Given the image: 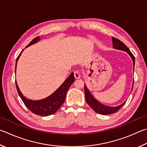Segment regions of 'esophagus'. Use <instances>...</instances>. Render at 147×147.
<instances>
[{"instance_id": "1", "label": "esophagus", "mask_w": 147, "mask_h": 147, "mask_svg": "<svg viewBox=\"0 0 147 147\" xmlns=\"http://www.w3.org/2000/svg\"><path fill=\"white\" fill-rule=\"evenodd\" d=\"M74 77H75L76 79H79V78H81L80 72H79L78 71H74Z\"/></svg>"}]
</instances>
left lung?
Returning <instances> with one entry per match:
<instances>
[{
	"instance_id": "left-lung-1",
	"label": "left lung",
	"mask_w": 147,
	"mask_h": 147,
	"mask_svg": "<svg viewBox=\"0 0 147 147\" xmlns=\"http://www.w3.org/2000/svg\"><path fill=\"white\" fill-rule=\"evenodd\" d=\"M112 43H113V47L114 48L118 49V50L127 51V52L129 54L130 56L131 57V58L132 59L133 63H134V67L135 57L133 54L132 53V52L130 51V50L128 48L127 46H126L125 44L122 42V41L117 39L116 38L112 37ZM84 94H85V98H86V102L88 104L89 106L94 110L95 112H96L99 114L107 115V114H113V113H115L116 112H117L118 110H119L126 102H125L124 103H123L122 105L115 107H110L105 106V105L101 104L100 102L97 101V100L94 99V97L92 96L90 92H89L88 88H86V86L85 84H84Z\"/></svg>"
}]
</instances>
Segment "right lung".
Returning <instances> with one entry per match:
<instances>
[{"label": "right lung", "mask_w": 147, "mask_h": 147, "mask_svg": "<svg viewBox=\"0 0 147 147\" xmlns=\"http://www.w3.org/2000/svg\"><path fill=\"white\" fill-rule=\"evenodd\" d=\"M39 38H40L38 36L33 38L28 44V45L26 46V47L32 45V44L37 42V40H39ZM22 51L20 53L17 58L16 64H15V70H16L17 61ZM74 81H75V78H74V73L72 72L68 78H67L66 80L61 84V86L53 94H51L50 96L46 97V99L39 100V101H32V100H29L26 98L22 95L16 81H15V84H16V88L18 94H19L25 106L33 114L41 115V116H48V115H50L55 113L59 109V108L62 106V105L65 101L67 92H68L69 86L71 85Z\"/></svg>", "instance_id": "right-lung-1"}]
</instances>
